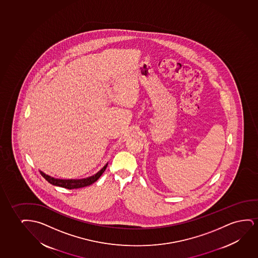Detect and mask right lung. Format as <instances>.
<instances>
[{
  "label": "right lung",
  "mask_w": 258,
  "mask_h": 258,
  "mask_svg": "<svg viewBox=\"0 0 258 258\" xmlns=\"http://www.w3.org/2000/svg\"><path fill=\"white\" fill-rule=\"evenodd\" d=\"M106 166H107V164L103 167L102 169L99 171L94 175L88 177V178H85V179H80V180H61V179H55L53 177L49 176V175L43 173L41 171H40V173L52 185L65 187V188H68V189H73V188H80V187H86V186H89L91 184L94 183L95 181L99 180V177L101 176L102 173L105 172Z\"/></svg>",
  "instance_id": "obj_1"
}]
</instances>
